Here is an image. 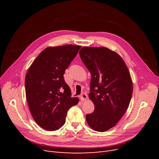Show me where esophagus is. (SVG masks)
<instances>
[{"mask_svg":"<svg viewBox=\"0 0 159 159\" xmlns=\"http://www.w3.org/2000/svg\"><path fill=\"white\" fill-rule=\"evenodd\" d=\"M87 99H88V95L86 93H83L82 94L80 95V99H81V102H85V101Z\"/></svg>","mask_w":159,"mask_h":159,"instance_id":"obj_1","label":"esophagus"}]
</instances>
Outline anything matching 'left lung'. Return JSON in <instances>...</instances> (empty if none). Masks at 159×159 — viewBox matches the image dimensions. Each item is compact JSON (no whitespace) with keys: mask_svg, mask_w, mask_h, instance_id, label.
Wrapping results in <instances>:
<instances>
[{"mask_svg":"<svg viewBox=\"0 0 159 159\" xmlns=\"http://www.w3.org/2000/svg\"><path fill=\"white\" fill-rule=\"evenodd\" d=\"M79 54L91 75L89 98L95 106L86 121L96 131H106L116 125L129 107L131 75L121 57L107 48L85 46Z\"/></svg>","mask_w":159,"mask_h":159,"instance_id":"8db88e82","label":"left lung"}]
</instances>
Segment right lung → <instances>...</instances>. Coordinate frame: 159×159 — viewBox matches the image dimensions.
<instances>
[{
    "instance_id": "1",
    "label": "right lung",
    "mask_w": 159,
    "mask_h": 159,
    "mask_svg": "<svg viewBox=\"0 0 159 159\" xmlns=\"http://www.w3.org/2000/svg\"><path fill=\"white\" fill-rule=\"evenodd\" d=\"M80 46L48 47L33 61L25 78L26 97L36 123L47 131L64 125L69 109L79 102L71 97L64 74Z\"/></svg>"
}]
</instances>
